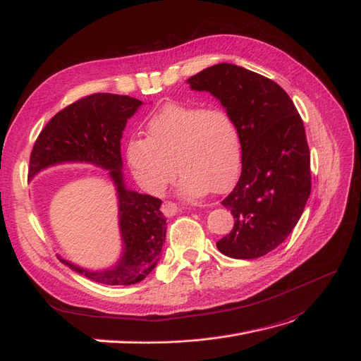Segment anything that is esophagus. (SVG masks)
Here are the masks:
<instances>
[{
    "label": "esophagus",
    "mask_w": 361,
    "mask_h": 361,
    "mask_svg": "<svg viewBox=\"0 0 361 361\" xmlns=\"http://www.w3.org/2000/svg\"><path fill=\"white\" fill-rule=\"evenodd\" d=\"M178 210H180V208L177 207V204L169 202V201L161 205V213H164L166 217L176 216V213H178Z\"/></svg>",
    "instance_id": "1"
}]
</instances>
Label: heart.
I'll return each instance as SVG.
<instances>
[{
  "label": "heart",
  "instance_id": "1",
  "mask_svg": "<svg viewBox=\"0 0 361 361\" xmlns=\"http://www.w3.org/2000/svg\"><path fill=\"white\" fill-rule=\"evenodd\" d=\"M127 161L136 180L159 195L176 177L180 193L195 200L222 192L241 164V136L235 120L222 108L169 103L147 123V139H132Z\"/></svg>",
  "mask_w": 361,
  "mask_h": 361
}]
</instances>
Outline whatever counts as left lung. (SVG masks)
<instances>
[{
  "label": "left lung",
  "instance_id": "1",
  "mask_svg": "<svg viewBox=\"0 0 361 361\" xmlns=\"http://www.w3.org/2000/svg\"><path fill=\"white\" fill-rule=\"evenodd\" d=\"M188 84L222 103L241 136L240 178L222 201L235 222L217 249L235 259L264 257L288 238L309 200L303 120L281 85L235 64L204 68Z\"/></svg>",
  "mask_w": 361,
  "mask_h": 361
}]
</instances>
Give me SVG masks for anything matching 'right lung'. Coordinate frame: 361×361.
<instances>
[{
    "label": "right lung",
    "mask_w": 361,
    "mask_h": 361,
    "mask_svg": "<svg viewBox=\"0 0 361 361\" xmlns=\"http://www.w3.org/2000/svg\"><path fill=\"white\" fill-rule=\"evenodd\" d=\"M141 104L137 99L111 92H97L68 104L43 127L30 157V180L63 164H91L109 171L118 200L120 259L108 269L90 270L60 258L73 271L103 285L144 281L159 264L166 238V219L159 210L161 201L130 190L123 177V130Z\"/></svg>",
    "instance_id": "right-lung-1"
}]
</instances>
